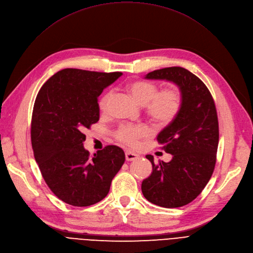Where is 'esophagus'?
I'll list each match as a JSON object with an SVG mask.
<instances>
[{
  "label": "esophagus",
  "mask_w": 253,
  "mask_h": 253,
  "mask_svg": "<svg viewBox=\"0 0 253 253\" xmlns=\"http://www.w3.org/2000/svg\"><path fill=\"white\" fill-rule=\"evenodd\" d=\"M139 158V155L136 154L135 152H131V151H126V161H134L136 159Z\"/></svg>",
  "instance_id": "esophagus-1"
}]
</instances>
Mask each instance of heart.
I'll return each instance as SVG.
<instances>
[{
	"mask_svg": "<svg viewBox=\"0 0 253 253\" xmlns=\"http://www.w3.org/2000/svg\"><path fill=\"white\" fill-rule=\"evenodd\" d=\"M129 91L141 106H146V113L160 126L170 125L178 115L182 105L181 93L177 88H165L147 81H136L129 85ZM112 97V91L106 92L99 101L101 111H106ZM150 136V128L146 125H123L115 131L116 139L129 147H136L140 140Z\"/></svg>",
	"mask_w": 253,
	"mask_h": 253,
	"instance_id": "obj_1",
	"label": "heart"
}]
</instances>
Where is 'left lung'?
Segmentation results:
<instances>
[{"label":"left lung","instance_id":"8db88e82","mask_svg":"<svg viewBox=\"0 0 253 253\" xmlns=\"http://www.w3.org/2000/svg\"><path fill=\"white\" fill-rule=\"evenodd\" d=\"M145 78L174 82L181 92L182 105L156 138L173 155L172 160L154 164L153 156L146 155L152 173L143 180V196L161 207H182L201 194L214 171L219 140L214 100L204 82L181 67L155 70Z\"/></svg>","mask_w":253,"mask_h":253}]
</instances>
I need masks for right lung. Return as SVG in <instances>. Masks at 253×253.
Instances as JSON below:
<instances>
[{"mask_svg":"<svg viewBox=\"0 0 253 253\" xmlns=\"http://www.w3.org/2000/svg\"><path fill=\"white\" fill-rule=\"evenodd\" d=\"M122 75L64 69L43 84L36 98L31 126L35 160L48 187L69 205L87 207L102 201L126 161L115 145L93 156L83 147L84 130L99 122L98 97Z\"/></svg>","mask_w":253,"mask_h":253,"instance_id":"1","label":"right lung"}]
</instances>
